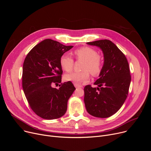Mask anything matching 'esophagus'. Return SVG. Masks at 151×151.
<instances>
[{"label":"esophagus","mask_w":151,"mask_h":151,"mask_svg":"<svg viewBox=\"0 0 151 151\" xmlns=\"http://www.w3.org/2000/svg\"><path fill=\"white\" fill-rule=\"evenodd\" d=\"M74 86H75V87L76 88H82V86H81V85H80V84H76V83H75L74 84Z\"/></svg>","instance_id":"34e87169"}]
</instances>
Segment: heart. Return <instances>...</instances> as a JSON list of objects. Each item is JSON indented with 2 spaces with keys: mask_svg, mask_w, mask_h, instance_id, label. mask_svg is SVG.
Listing matches in <instances>:
<instances>
[{
  "mask_svg": "<svg viewBox=\"0 0 151 151\" xmlns=\"http://www.w3.org/2000/svg\"><path fill=\"white\" fill-rule=\"evenodd\" d=\"M76 59L83 61L80 72H71L65 76V80L76 84L87 82L89 80V72L93 76L98 75L101 70L103 60L97 51L91 47L84 46L74 51ZM60 65L63 70L70 71L73 69L74 61L68 55H62L60 59Z\"/></svg>",
  "mask_w": 151,
  "mask_h": 151,
  "instance_id": "heart-1",
  "label": "heart"
}]
</instances>
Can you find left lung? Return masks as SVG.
Wrapping results in <instances>:
<instances>
[{
  "mask_svg": "<svg viewBox=\"0 0 151 151\" xmlns=\"http://www.w3.org/2000/svg\"><path fill=\"white\" fill-rule=\"evenodd\" d=\"M87 44L99 47L104 62L99 78L93 84L97 88H92L91 85L84 87L85 106L91 115L106 118L121 108L128 96L131 81L129 63L123 52L108 40Z\"/></svg>",
  "mask_w": 151,
  "mask_h": 151,
  "instance_id": "obj_1",
  "label": "left lung"
}]
</instances>
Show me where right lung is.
<instances>
[{
  "mask_svg": "<svg viewBox=\"0 0 151 151\" xmlns=\"http://www.w3.org/2000/svg\"><path fill=\"white\" fill-rule=\"evenodd\" d=\"M73 46H65L46 39L32 49L22 68V89L33 111L45 119H55L64 115L67 102L76 89L71 81L59 89L52 87L61 83L60 59Z\"/></svg>",
  "mask_w": 151,
  "mask_h": 151,
  "instance_id": "obj_1",
  "label": "right lung"
}]
</instances>
